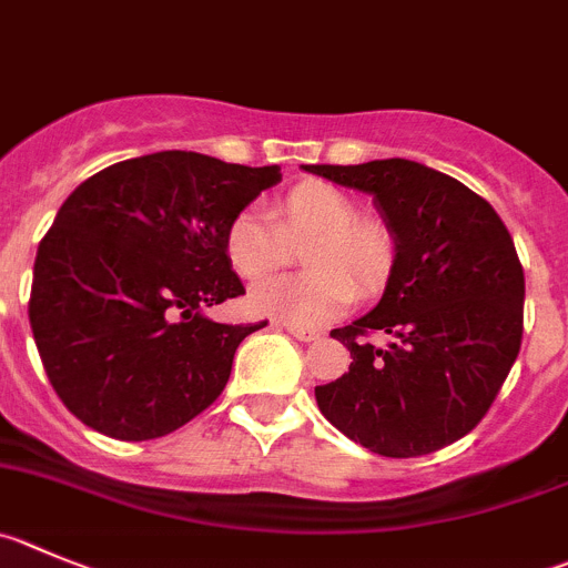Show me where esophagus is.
Wrapping results in <instances>:
<instances>
[{"label":"esophagus","mask_w":568,"mask_h":568,"mask_svg":"<svg viewBox=\"0 0 568 568\" xmlns=\"http://www.w3.org/2000/svg\"><path fill=\"white\" fill-rule=\"evenodd\" d=\"M285 331L291 333L294 338H300V342H316V338L322 336L320 331H314V327H296V325H285Z\"/></svg>","instance_id":"34e87169"}]
</instances>
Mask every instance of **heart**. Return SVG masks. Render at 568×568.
I'll return each mask as SVG.
<instances>
[{"label": "heart", "instance_id": "obj_1", "mask_svg": "<svg viewBox=\"0 0 568 568\" xmlns=\"http://www.w3.org/2000/svg\"><path fill=\"white\" fill-rule=\"evenodd\" d=\"M311 241L302 266L311 274L268 277L248 291V308L296 327H322L347 314L362 294H378L395 266V241L378 221L325 182L296 184L274 204L272 219L243 210L230 221L224 248L241 277H266L285 266L291 243ZM359 288L356 290L355 285Z\"/></svg>", "mask_w": 568, "mask_h": 568}]
</instances>
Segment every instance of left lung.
<instances>
[{
    "instance_id": "8db88e82",
    "label": "left lung",
    "mask_w": 568,
    "mask_h": 568,
    "mask_svg": "<svg viewBox=\"0 0 568 568\" xmlns=\"http://www.w3.org/2000/svg\"><path fill=\"white\" fill-rule=\"evenodd\" d=\"M373 195L395 266L367 316L331 331L349 373L316 386L320 412L381 457H423L479 426L524 333V268L505 221L457 179L409 159L305 164ZM373 332H389L375 348Z\"/></svg>"
}]
</instances>
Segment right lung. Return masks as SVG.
Returning a JSON list of instances; mask_svg holds the SVG:
<instances>
[{"label": "right lung", "instance_id": "1", "mask_svg": "<svg viewBox=\"0 0 568 568\" xmlns=\"http://www.w3.org/2000/svg\"><path fill=\"white\" fill-rule=\"evenodd\" d=\"M280 182L193 151L125 159L75 187L41 237L30 327L52 389L105 437L176 432L224 392L260 325L204 311L246 294L226 260L237 212Z\"/></svg>", "mask_w": 568, "mask_h": 568}]
</instances>
